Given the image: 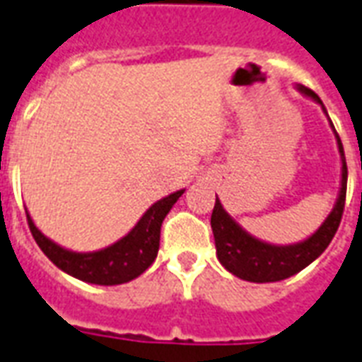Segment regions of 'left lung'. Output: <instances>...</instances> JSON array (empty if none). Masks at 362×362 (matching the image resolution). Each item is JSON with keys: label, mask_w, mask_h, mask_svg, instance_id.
Returning a JSON list of instances; mask_svg holds the SVG:
<instances>
[{"label": "left lung", "mask_w": 362, "mask_h": 362, "mask_svg": "<svg viewBox=\"0 0 362 362\" xmlns=\"http://www.w3.org/2000/svg\"><path fill=\"white\" fill-rule=\"evenodd\" d=\"M295 87L300 95L308 96L310 100L320 104L324 114L327 116L326 106L314 90L304 87V85H295ZM329 127L335 135L337 151H339V158H341L339 192H337L334 209L329 211L324 223L308 238L295 244H272L266 243V240H259L254 235H250L248 230H244L228 215L219 197L215 199L211 228L213 236H215L217 258H219L221 266L233 275H236L238 279L250 281V283H275V281L287 279L291 275L303 272L306 266H310L312 262L329 246L335 230L339 227V221H341L343 207H345V192H347V163H345L341 139L335 132L332 119H329Z\"/></svg>", "instance_id": "obj_1"}]
</instances>
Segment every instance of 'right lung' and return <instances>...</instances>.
Returning a JSON list of instances; mask_svg holds the SVG:
<instances>
[{
	"label": "right lung",
	"mask_w": 362,
	"mask_h": 362,
	"mask_svg": "<svg viewBox=\"0 0 362 362\" xmlns=\"http://www.w3.org/2000/svg\"><path fill=\"white\" fill-rule=\"evenodd\" d=\"M182 194L184 189H178L155 202L126 236L100 250L75 252L59 246L36 227L27 211L28 227L40 250L64 273L93 285H122L139 277L155 262L163 221Z\"/></svg>",
	"instance_id": "obj_1"
}]
</instances>
